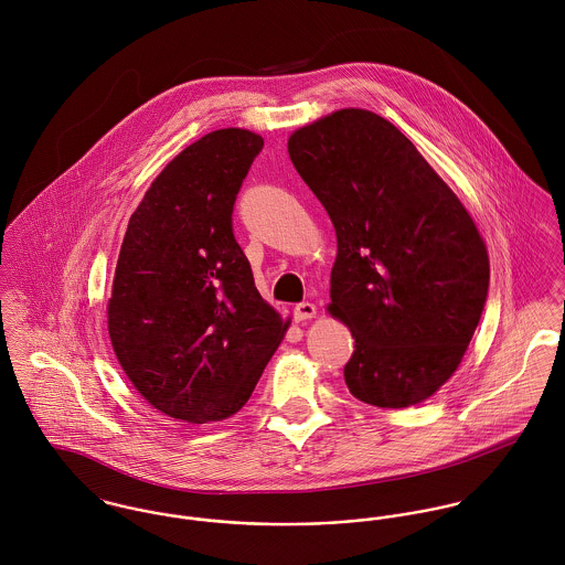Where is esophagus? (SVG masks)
<instances>
[{"mask_svg": "<svg viewBox=\"0 0 565 565\" xmlns=\"http://www.w3.org/2000/svg\"><path fill=\"white\" fill-rule=\"evenodd\" d=\"M295 320L297 322H303V320H312L316 318V313H318V308L313 306V303H299V306H295Z\"/></svg>", "mask_w": 565, "mask_h": 565, "instance_id": "esophagus-1", "label": "esophagus"}]
</instances>
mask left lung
<instances>
[{"instance_id":"obj_1","label":"left lung","mask_w":565,"mask_h":565,"mask_svg":"<svg viewBox=\"0 0 565 565\" xmlns=\"http://www.w3.org/2000/svg\"><path fill=\"white\" fill-rule=\"evenodd\" d=\"M338 241L327 312L355 351L349 392L412 407L459 369L490 286L488 247L448 184L387 119L342 108L288 138Z\"/></svg>"}]
</instances>
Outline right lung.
<instances>
[{
    "label": "right lung",
    "mask_w": 565,
    "mask_h": 565,
    "mask_svg": "<svg viewBox=\"0 0 565 565\" xmlns=\"http://www.w3.org/2000/svg\"><path fill=\"white\" fill-rule=\"evenodd\" d=\"M262 147L259 134L225 127L182 149L129 216L117 259L115 355L151 407L190 425L241 412L290 327L257 292L232 232Z\"/></svg>",
    "instance_id": "add662e5"
}]
</instances>
